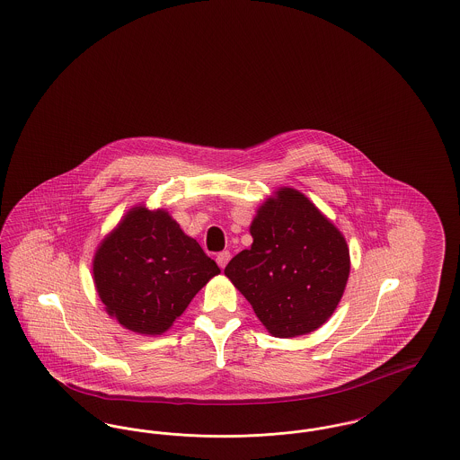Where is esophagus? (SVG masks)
Listing matches in <instances>:
<instances>
[{"label": "esophagus", "instance_id": "obj_1", "mask_svg": "<svg viewBox=\"0 0 460 460\" xmlns=\"http://www.w3.org/2000/svg\"><path fill=\"white\" fill-rule=\"evenodd\" d=\"M217 263H219L220 269H224L226 265H227V262L231 261V253L227 252V250H224V252H220L219 255H217Z\"/></svg>", "mask_w": 460, "mask_h": 460}]
</instances>
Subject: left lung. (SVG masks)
<instances>
[{
    "label": "left lung",
    "mask_w": 460,
    "mask_h": 460,
    "mask_svg": "<svg viewBox=\"0 0 460 460\" xmlns=\"http://www.w3.org/2000/svg\"><path fill=\"white\" fill-rule=\"evenodd\" d=\"M253 243L224 274L276 338L321 328L340 304L350 253L340 229L308 199L281 188L267 198L250 226Z\"/></svg>",
    "instance_id": "8db88e82"
}]
</instances>
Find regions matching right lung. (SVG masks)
<instances>
[{
	"label": "right lung",
	"instance_id": "obj_1",
	"mask_svg": "<svg viewBox=\"0 0 460 460\" xmlns=\"http://www.w3.org/2000/svg\"><path fill=\"white\" fill-rule=\"evenodd\" d=\"M220 269L165 210L131 208L100 243L93 278L110 317L139 334H162Z\"/></svg>",
	"mask_w": 460,
	"mask_h": 460
}]
</instances>
